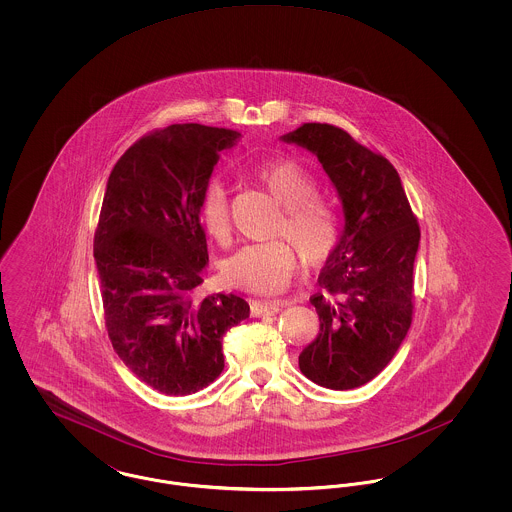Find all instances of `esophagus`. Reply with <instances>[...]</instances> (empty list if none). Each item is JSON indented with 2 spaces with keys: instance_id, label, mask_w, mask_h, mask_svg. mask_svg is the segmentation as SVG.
<instances>
[{
  "instance_id": "34e87169",
  "label": "esophagus",
  "mask_w": 512,
  "mask_h": 512,
  "mask_svg": "<svg viewBox=\"0 0 512 512\" xmlns=\"http://www.w3.org/2000/svg\"><path fill=\"white\" fill-rule=\"evenodd\" d=\"M251 317H265V315H274L284 307V301L280 299H261V301H251Z\"/></svg>"
}]
</instances>
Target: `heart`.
<instances>
[{"instance_id": "b5f03b06", "label": "heart", "mask_w": 512, "mask_h": 512, "mask_svg": "<svg viewBox=\"0 0 512 512\" xmlns=\"http://www.w3.org/2000/svg\"><path fill=\"white\" fill-rule=\"evenodd\" d=\"M255 178L284 209L276 222L278 240L247 244L222 263V278L249 292L276 293L284 290L299 268L298 251L307 267L324 265L340 242V217L336 207L317 195L313 174L290 159L270 161L255 169ZM197 215L203 230L224 244L230 236L228 197L219 182L201 192ZM287 240L284 241L283 238Z\"/></svg>"}]
</instances>
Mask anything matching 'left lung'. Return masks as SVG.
<instances>
[{"label": "left lung", "mask_w": 512, "mask_h": 512, "mask_svg": "<svg viewBox=\"0 0 512 512\" xmlns=\"http://www.w3.org/2000/svg\"><path fill=\"white\" fill-rule=\"evenodd\" d=\"M284 140L317 155L345 213L311 297L320 332L299 368L322 388L353 390L388 366L411 328L420 226L390 161L343 128L305 122Z\"/></svg>", "instance_id": "left-lung-1"}]
</instances>
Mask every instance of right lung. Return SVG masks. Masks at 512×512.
<instances>
[{
    "instance_id": "obj_1",
    "label": "right lung",
    "mask_w": 512,
    "mask_h": 512,
    "mask_svg": "<svg viewBox=\"0 0 512 512\" xmlns=\"http://www.w3.org/2000/svg\"><path fill=\"white\" fill-rule=\"evenodd\" d=\"M240 132L203 124L153 130L107 180L94 259L105 328L122 363L165 395H190L224 368L222 336L249 317L234 293L197 299L209 263L197 203Z\"/></svg>"
}]
</instances>
